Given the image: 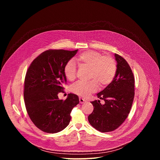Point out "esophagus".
<instances>
[{
  "label": "esophagus",
  "instance_id": "34e87169",
  "mask_svg": "<svg viewBox=\"0 0 160 160\" xmlns=\"http://www.w3.org/2000/svg\"><path fill=\"white\" fill-rule=\"evenodd\" d=\"M79 101H80V103H81V104H83L85 102H86V101L84 99L82 98H79Z\"/></svg>",
  "mask_w": 160,
  "mask_h": 160
}]
</instances>
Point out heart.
Returning a JSON list of instances; mask_svg holds the SVG:
<instances>
[{
	"label": "heart",
	"instance_id": "obj_1",
	"mask_svg": "<svg viewBox=\"0 0 160 160\" xmlns=\"http://www.w3.org/2000/svg\"><path fill=\"white\" fill-rule=\"evenodd\" d=\"M80 68L90 69L88 82H77L72 87L75 94L83 98L88 96L98 90V84L104 87L111 83L117 72V64L112 57L103 56L101 53L89 51L81 53L75 58ZM66 78L70 81L76 77L77 67L75 62L70 60L64 65L63 69Z\"/></svg>",
	"mask_w": 160,
	"mask_h": 160
}]
</instances>
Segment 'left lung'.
<instances>
[{"label":"left lung","instance_id":"obj_1","mask_svg":"<svg viewBox=\"0 0 160 160\" xmlns=\"http://www.w3.org/2000/svg\"><path fill=\"white\" fill-rule=\"evenodd\" d=\"M117 72L113 80L97 96L99 100L91 102L94 110L88 117L90 124L101 132L118 128L127 118L134 98V77L127 61L115 54Z\"/></svg>","mask_w":160,"mask_h":160}]
</instances>
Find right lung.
Here are the masks:
<instances>
[{
	"label": "right lung",
	"instance_id": "obj_1",
	"mask_svg": "<svg viewBox=\"0 0 160 160\" xmlns=\"http://www.w3.org/2000/svg\"><path fill=\"white\" fill-rule=\"evenodd\" d=\"M77 51L48 50L37 57L28 68L25 79V104L32 122L44 132L54 133L64 129L70 123L72 109L79 103L76 94H68L64 101L58 96L66 83L64 65Z\"/></svg>",
	"mask_w": 160,
	"mask_h": 160
}]
</instances>
